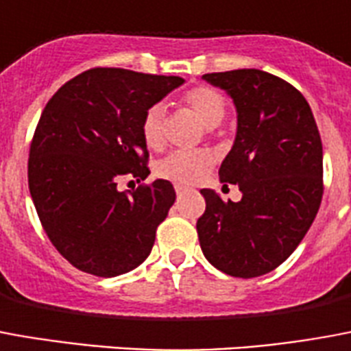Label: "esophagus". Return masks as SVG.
Here are the masks:
<instances>
[{
	"label": "esophagus",
	"instance_id": "obj_1",
	"mask_svg": "<svg viewBox=\"0 0 351 351\" xmlns=\"http://www.w3.org/2000/svg\"><path fill=\"white\" fill-rule=\"evenodd\" d=\"M175 191H176V195H182L184 191H188V188L182 186V184H175Z\"/></svg>",
	"mask_w": 351,
	"mask_h": 351
}]
</instances>
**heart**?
<instances>
[{
    "mask_svg": "<svg viewBox=\"0 0 351 351\" xmlns=\"http://www.w3.org/2000/svg\"><path fill=\"white\" fill-rule=\"evenodd\" d=\"M184 102L208 128L221 123L227 110L223 95L212 87H195L188 90ZM163 115L165 111L162 106L154 104L143 117L141 136L150 149H160L163 145ZM212 163L214 156L208 150H175L156 165V175L178 184H195L208 173Z\"/></svg>",
    "mask_w": 351,
    "mask_h": 351,
    "instance_id": "obj_1",
    "label": "heart"
}]
</instances>
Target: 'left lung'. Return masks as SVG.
Returning a JSON list of instances; mask_svg holds the SVG:
<instances>
[{"instance_id":"8db88e82","label":"left lung","mask_w":351,"mask_h":351,"mask_svg":"<svg viewBox=\"0 0 351 351\" xmlns=\"http://www.w3.org/2000/svg\"><path fill=\"white\" fill-rule=\"evenodd\" d=\"M236 108V137L219 167L236 184L238 202L202 189L197 221L206 261L232 277L269 274L294 253L322 201L324 154L313 111L300 90L264 70L204 74Z\"/></svg>"}]
</instances>
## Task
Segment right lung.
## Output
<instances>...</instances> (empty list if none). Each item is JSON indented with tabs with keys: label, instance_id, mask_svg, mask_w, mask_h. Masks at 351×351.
Wrapping results in <instances>:
<instances>
[{
	"label": "right lung",
	"instance_id": "add662e5",
	"mask_svg": "<svg viewBox=\"0 0 351 351\" xmlns=\"http://www.w3.org/2000/svg\"><path fill=\"white\" fill-rule=\"evenodd\" d=\"M182 77L93 69L72 77L46 104L27 163L29 191L46 234L85 274L117 277L150 255L156 228L176 199L158 178L132 193L123 176L145 180L143 117Z\"/></svg>",
	"mask_w": 351,
	"mask_h": 351
}]
</instances>
